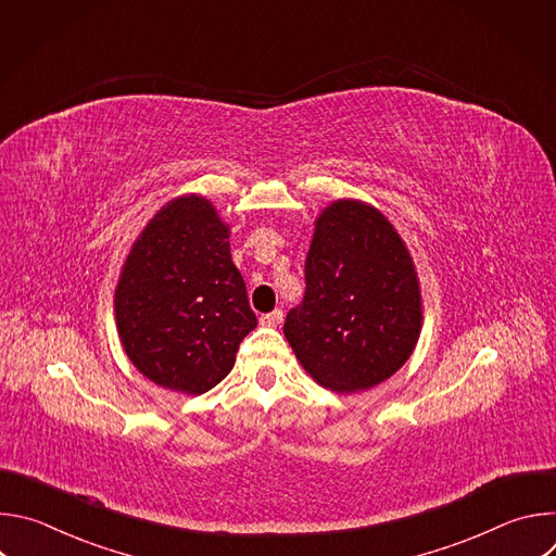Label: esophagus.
<instances>
[{
  "label": "esophagus",
  "instance_id": "esophagus-1",
  "mask_svg": "<svg viewBox=\"0 0 556 556\" xmlns=\"http://www.w3.org/2000/svg\"><path fill=\"white\" fill-rule=\"evenodd\" d=\"M281 321H283V312L281 309H275V312H268V314L260 316V324L264 328H277Z\"/></svg>",
  "mask_w": 556,
  "mask_h": 556
}]
</instances>
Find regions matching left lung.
<instances>
[{"label": "left lung", "instance_id": "1", "mask_svg": "<svg viewBox=\"0 0 556 556\" xmlns=\"http://www.w3.org/2000/svg\"><path fill=\"white\" fill-rule=\"evenodd\" d=\"M422 330L418 273L401 232L371 204L337 200L314 222L305 296L283 334L303 369L337 393L399 371Z\"/></svg>", "mask_w": 556, "mask_h": 556}]
</instances>
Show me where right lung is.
I'll return each mask as SVG.
<instances>
[{
    "label": "right lung",
    "mask_w": 556,
    "mask_h": 556,
    "mask_svg": "<svg viewBox=\"0 0 556 556\" xmlns=\"http://www.w3.org/2000/svg\"><path fill=\"white\" fill-rule=\"evenodd\" d=\"M228 237L213 202L189 193L167 202L131 244L114 294L116 328L151 382L189 395L213 389L257 328Z\"/></svg>",
    "instance_id": "1"
}]
</instances>
